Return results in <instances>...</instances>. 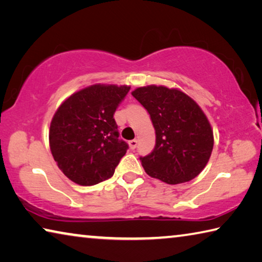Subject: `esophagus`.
I'll list each match as a JSON object with an SVG mask.
<instances>
[{"mask_svg":"<svg viewBox=\"0 0 262 262\" xmlns=\"http://www.w3.org/2000/svg\"><path fill=\"white\" fill-rule=\"evenodd\" d=\"M128 144H129V148L132 150H134L136 148V145H137V140H132V141L128 142Z\"/></svg>","mask_w":262,"mask_h":262,"instance_id":"34e87169","label":"esophagus"}]
</instances>
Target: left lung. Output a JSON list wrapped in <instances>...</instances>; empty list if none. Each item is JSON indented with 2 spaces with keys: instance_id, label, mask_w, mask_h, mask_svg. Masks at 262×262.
Instances as JSON below:
<instances>
[{
  "instance_id": "1",
  "label": "left lung",
  "mask_w": 262,
  "mask_h": 262,
  "mask_svg": "<svg viewBox=\"0 0 262 262\" xmlns=\"http://www.w3.org/2000/svg\"><path fill=\"white\" fill-rule=\"evenodd\" d=\"M132 95L148 111L156 132L154 150L140 157L145 172L170 185L200 174L214 147L211 126L200 106L183 91L162 85L137 88Z\"/></svg>"
}]
</instances>
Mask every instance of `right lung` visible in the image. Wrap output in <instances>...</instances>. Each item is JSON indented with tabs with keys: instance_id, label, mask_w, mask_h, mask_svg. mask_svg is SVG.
<instances>
[{
	"instance_id": "right-lung-1",
	"label": "right lung",
	"mask_w": 262,
	"mask_h": 262,
	"mask_svg": "<svg viewBox=\"0 0 262 262\" xmlns=\"http://www.w3.org/2000/svg\"><path fill=\"white\" fill-rule=\"evenodd\" d=\"M130 86L95 84L60 105L50 127V147L64 176L82 186L111 178L128 144L113 115Z\"/></svg>"
}]
</instances>
